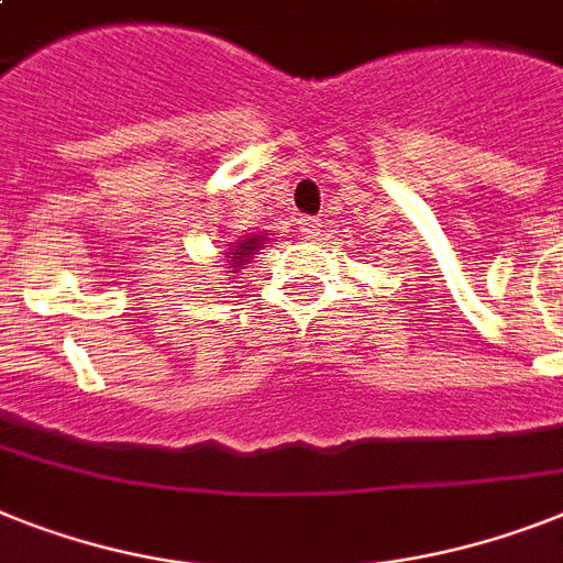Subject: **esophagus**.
Returning <instances> with one entry per match:
<instances>
[{"label":"esophagus","instance_id":"34e87169","mask_svg":"<svg viewBox=\"0 0 563 563\" xmlns=\"http://www.w3.org/2000/svg\"><path fill=\"white\" fill-rule=\"evenodd\" d=\"M300 234H303V240H318L321 236V219H312V217H303L300 222Z\"/></svg>","mask_w":563,"mask_h":563}]
</instances>
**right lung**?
I'll list each match as a JSON object with an SVG mask.
<instances>
[{
	"instance_id": "add662e5",
	"label": "right lung",
	"mask_w": 563,
	"mask_h": 563,
	"mask_svg": "<svg viewBox=\"0 0 563 563\" xmlns=\"http://www.w3.org/2000/svg\"><path fill=\"white\" fill-rule=\"evenodd\" d=\"M268 242V234H249V236H240L236 242H231L228 245V260H225V268H231V272H240L245 263H249V257H254L263 245Z\"/></svg>"
}]
</instances>
